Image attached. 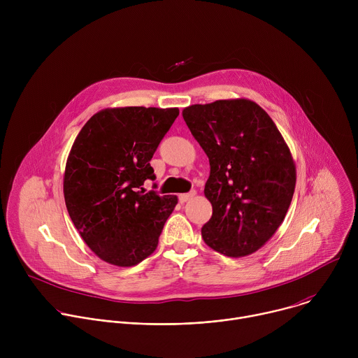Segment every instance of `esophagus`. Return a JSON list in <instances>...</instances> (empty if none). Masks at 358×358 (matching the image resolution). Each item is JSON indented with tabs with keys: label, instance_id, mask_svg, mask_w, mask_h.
Wrapping results in <instances>:
<instances>
[{
	"label": "esophagus",
	"instance_id": "34e87169",
	"mask_svg": "<svg viewBox=\"0 0 358 358\" xmlns=\"http://www.w3.org/2000/svg\"><path fill=\"white\" fill-rule=\"evenodd\" d=\"M194 195H195V191H191V192H187V194H180V195H178V199H180L181 203H184V202L189 201Z\"/></svg>",
	"mask_w": 358,
	"mask_h": 358
}]
</instances>
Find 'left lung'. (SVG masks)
<instances>
[{"mask_svg":"<svg viewBox=\"0 0 358 358\" xmlns=\"http://www.w3.org/2000/svg\"><path fill=\"white\" fill-rule=\"evenodd\" d=\"M182 117L210 160L203 194L213 206L201 235L211 249L241 258L261 249L282 225L296 166L269 115L249 99L192 105Z\"/></svg>","mask_w":358,"mask_h":358,"instance_id":"obj_1","label":"left lung"}]
</instances>
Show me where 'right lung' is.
I'll list each match as a JSON object with an SVG mask.
<instances>
[{
	"label": "right lung",
	"instance_id": "1",
	"mask_svg": "<svg viewBox=\"0 0 358 358\" xmlns=\"http://www.w3.org/2000/svg\"><path fill=\"white\" fill-rule=\"evenodd\" d=\"M178 113V108H108L76 136L64 174L65 203L101 261L129 268L157 249L178 198L141 185L156 178L150 160Z\"/></svg>",
	"mask_w": 358,
	"mask_h": 358
}]
</instances>
